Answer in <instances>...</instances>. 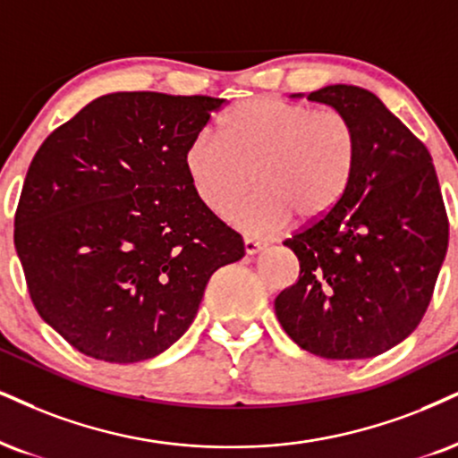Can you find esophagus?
Here are the masks:
<instances>
[{
  "mask_svg": "<svg viewBox=\"0 0 458 458\" xmlns=\"http://www.w3.org/2000/svg\"><path fill=\"white\" fill-rule=\"evenodd\" d=\"M244 250H246V255H257V252L263 250V244L252 238H244Z\"/></svg>",
  "mask_w": 458,
  "mask_h": 458,
  "instance_id": "obj_1",
  "label": "esophagus"
}]
</instances>
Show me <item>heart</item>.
Returning <instances> with one entry per match:
<instances>
[{
  "label": "heart",
  "mask_w": 458,
  "mask_h": 458,
  "mask_svg": "<svg viewBox=\"0 0 458 458\" xmlns=\"http://www.w3.org/2000/svg\"><path fill=\"white\" fill-rule=\"evenodd\" d=\"M359 131L337 110L274 98L235 104L218 118V135L199 131L182 152L191 189L208 210L235 212L248 233L314 225L340 206L359 165Z\"/></svg>",
  "instance_id": "heart-1"
}]
</instances>
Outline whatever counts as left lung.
Wrapping results in <instances>:
<instances>
[{"instance_id":"8db88e82","label":"left lung","mask_w":458,"mask_h":458,"mask_svg":"<svg viewBox=\"0 0 458 458\" xmlns=\"http://www.w3.org/2000/svg\"><path fill=\"white\" fill-rule=\"evenodd\" d=\"M308 99L354 123L359 165L340 206L284 242L299 280L276 297V316L316 357L371 359L427 312L448 248L442 191L427 146L374 93L329 84Z\"/></svg>"}]
</instances>
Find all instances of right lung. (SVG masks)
<instances>
[{
	"label": "right lung",
	"instance_id": "1",
	"mask_svg": "<svg viewBox=\"0 0 458 458\" xmlns=\"http://www.w3.org/2000/svg\"><path fill=\"white\" fill-rule=\"evenodd\" d=\"M225 99L110 93L44 140L14 246L44 323L87 357L138 363L193 323L208 280L244 257L197 199L182 152Z\"/></svg>",
	"mask_w": 458,
	"mask_h": 458
}]
</instances>
